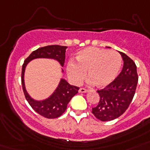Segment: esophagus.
<instances>
[{
	"instance_id": "34e87169",
	"label": "esophagus",
	"mask_w": 150,
	"mask_h": 150,
	"mask_svg": "<svg viewBox=\"0 0 150 150\" xmlns=\"http://www.w3.org/2000/svg\"><path fill=\"white\" fill-rule=\"evenodd\" d=\"M79 92V93H86V92H88V89H85V88H80Z\"/></svg>"
}]
</instances>
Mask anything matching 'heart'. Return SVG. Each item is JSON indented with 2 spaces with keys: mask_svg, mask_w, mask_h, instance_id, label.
Instances as JSON below:
<instances>
[{
  "mask_svg": "<svg viewBox=\"0 0 150 150\" xmlns=\"http://www.w3.org/2000/svg\"><path fill=\"white\" fill-rule=\"evenodd\" d=\"M122 65L121 55L113 50L97 47H88L79 51L75 62L68 63V76L73 82L79 84L87 74L89 82L98 87L110 85L118 75Z\"/></svg>",
  "mask_w": 150,
  "mask_h": 150,
  "instance_id": "obj_1",
  "label": "heart"
}]
</instances>
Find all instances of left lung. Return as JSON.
<instances>
[{
  "mask_svg": "<svg viewBox=\"0 0 150 150\" xmlns=\"http://www.w3.org/2000/svg\"><path fill=\"white\" fill-rule=\"evenodd\" d=\"M124 61L121 72L104 89L97 90L100 100L92 113L101 121H112L123 114L129 107L138 83V74L135 62L120 52Z\"/></svg>",
  "mask_w": 150,
  "mask_h": 150,
  "instance_id": "1",
  "label": "left lung"
}]
</instances>
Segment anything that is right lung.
Instances as JSON below:
<instances>
[{
	"instance_id": "right-lung-1",
	"label": "right lung",
	"mask_w": 150,
	"mask_h": 150,
	"mask_svg": "<svg viewBox=\"0 0 150 150\" xmlns=\"http://www.w3.org/2000/svg\"><path fill=\"white\" fill-rule=\"evenodd\" d=\"M67 47L59 45H49L34 50L24 61L22 68V85L25 97L35 111L46 118H57L63 114L67 109V105L78 93L79 88L75 86H71L67 81L61 79L58 87L54 93L48 99L43 101H36L27 93L24 83V72L25 66L33 59L35 58H54L60 62L63 66L65 60V50Z\"/></svg>"
}]
</instances>
